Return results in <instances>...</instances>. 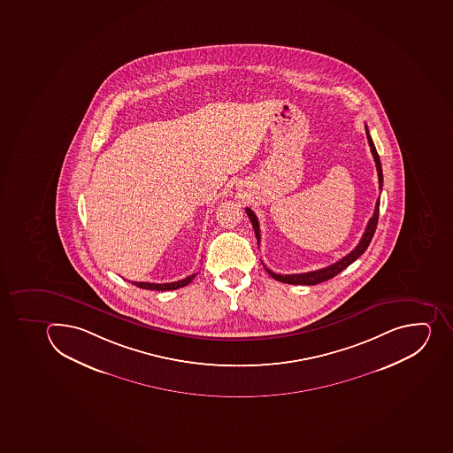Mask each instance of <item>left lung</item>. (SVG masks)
<instances>
[{"instance_id": "obj_1", "label": "left lung", "mask_w": 453, "mask_h": 453, "mask_svg": "<svg viewBox=\"0 0 453 453\" xmlns=\"http://www.w3.org/2000/svg\"><path fill=\"white\" fill-rule=\"evenodd\" d=\"M365 133L366 138H368V142H370L371 153H372V157H374L375 165H377L378 172V185H380V190L382 189V167L381 162H380V156H378L377 149H375L374 142H372V138H371L370 131H368V127L365 126ZM245 212H247L248 218L251 220L252 228H254V233H256L257 242H260L261 235H260V224H258V218H257L256 213L252 212L251 209L245 208ZM378 215H380V197H378L377 203H375V211L372 213V218L368 220V225H366L365 233L362 235L361 241H359V244L352 250V251L348 254V256L343 257L341 260L336 261L334 264H331L329 267L320 268V270H316V272H309V273H300V274H276V273H273L270 268L265 267V272L273 277V279L277 280V281H281V283L286 284H299V286H315V284L323 283V281H326V280H331L332 277L336 276L339 273L345 270L348 265L354 263L358 257H361L364 252H365L366 248L370 245L371 240H372V236H374L375 229H377L378 224Z\"/></svg>"}]
</instances>
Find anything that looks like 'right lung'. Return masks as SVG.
Masks as SVG:
<instances>
[{
  "instance_id": "1",
  "label": "right lung",
  "mask_w": 453,
  "mask_h": 453,
  "mask_svg": "<svg viewBox=\"0 0 453 453\" xmlns=\"http://www.w3.org/2000/svg\"><path fill=\"white\" fill-rule=\"evenodd\" d=\"M195 277H196V274H192V276L186 277V279L183 280H179V281H173V283H142H142H138V281H133V284H135L137 288H146V290H176V288H185V286H188Z\"/></svg>"
}]
</instances>
